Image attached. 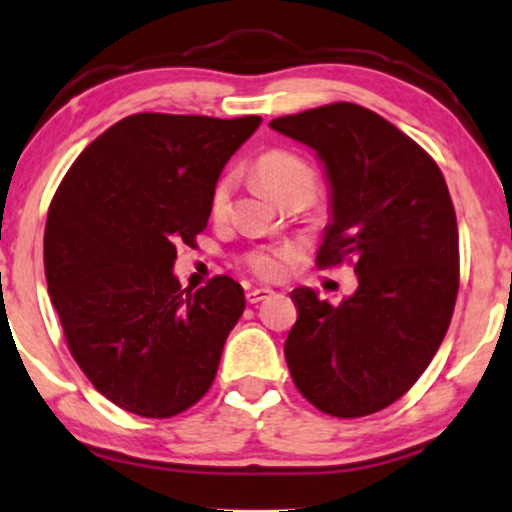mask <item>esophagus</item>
Segmentation results:
<instances>
[{
  "instance_id": "34e87169",
  "label": "esophagus",
  "mask_w": 512,
  "mask_h": 512,
  "mask_svg": "<svg viewBox=\"0 0 512 512\" xmlns=\"http://www.w3.org/2000/svg\"><path fill=\"white\" fill-rule=\"evenodd\" d=\"M272 296V289H268V287H258V289H249L247 291V301L249 303H261V301H265V298H270Z\"/></svg>"
}]
</instances>
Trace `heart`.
I'll use <instances>...</instances> for the list:
<instances>
[{
    "instance_id": "b5f03b06",
    "label": "heart",
    "mask_w": 512,
    "mask_h": 512,
    "mask_svg": "<svg viewBox=\"0 0 512 512\" xmlns=\"http://www.w3.org/2000/svg\"><path fill=\"white\" fill-rule=\"evenodd\" d=\"M256 176L258 183L270 197L277 202H287V199H301L308 204L315 197L317 185V171L313 164L305 162L301 155L289 150H270L256 159ZM230 195H232V178L223 176L211 190V214L216 218L225 216L230 209ZM289 254L287 251H254L247 258L249 270L254 275L263 277V280H277L284 272Z\"/></svg>"
}]
</instances>
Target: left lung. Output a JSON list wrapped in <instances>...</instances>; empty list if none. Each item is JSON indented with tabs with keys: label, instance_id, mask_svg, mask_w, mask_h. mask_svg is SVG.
Returning <instances> with one entry per match:
<instances>
[{
	"label": "left lung",
	"instance_id": "obj_1",
	"mask_svg": "<svg viewBox=\"0 0 512 512\" xmlns=\"http://www.w3.org/2000/svg\"><path fill=\"white\" fill-rule=\"evenodd\" d=\"M324 162L331 223L317 265H355L357 291L338 305L298 287L284 357L310 404L357 418L400 400L447 334L459 294V228L435 159L355 103L272 119Z\"/></svg>",
	"mask_w": 512,
	"mask_h": 512
}]
</instances>
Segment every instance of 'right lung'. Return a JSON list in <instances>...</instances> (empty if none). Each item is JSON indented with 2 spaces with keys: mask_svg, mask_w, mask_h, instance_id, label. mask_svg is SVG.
<instances>
[{
  "mask_svg": "<svg viewBox=\"0 0 512 512\" xmlns=\"http://www.w3.org/2000/svg\"><path fill=\"white\" fill-rule=\"evenodd\" d=\"M261 117L138 112L82 150L51 199L44 272L79 369L117 407L169 418L214 383L244 313L228 275L190 294L178 244L207 228L211 190Z\"/></svg>",
  "mask_w": 512,
  "mask_h": 512,
  "instance_id": "right-lung-1",
  "label": "right lung"
}]
</instances>
